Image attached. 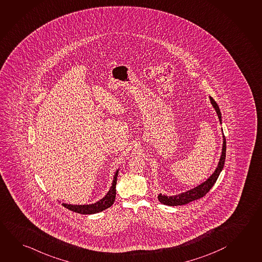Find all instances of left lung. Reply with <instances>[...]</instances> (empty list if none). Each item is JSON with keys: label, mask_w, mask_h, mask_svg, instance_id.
I'll return each instance as SVG.
<instances>
[{"label": "left lung", "mask_w": 262, "mask_h": 262, "mask_svg": "<svg viewBox=\"0 0 262 262\" xmlns=\"http://www.w3.org/2000/svg\"><path fill=\"white\" fill-rule=\"evenodd\" d=\"M209 100H210L212 106L214 107L216 113L218 114L220 123L222 124V114H221L219 106L211 97H209ZM223 138H224L223 151H222V155H221L218 166L216 168L214 172L212 173V176H209V179H207V181L202 183L200 186H198L195 188L190 189V190L186 191L185 193L179 194V195L167 196V195L160 194L158 195V199H159V201L161 203L167 205V206H180V205L187 204L191 201H194V200H199L200 198H203L210 190V188L213 186V185L217 181L220 173H221V171H222L224 166V162H225V157H226V139H225L224 136Z\"/></svg>", "instance_id": "1"}]
</instances>
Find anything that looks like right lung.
<instances>
[{"label":"right lung","instance_id":"1","mask_svg":"<svg viewBox=\"0 0 262 262\" xmlns=\"http://www.w3.org/2000/svg\"><path fill=\"white\" fill-rule=\"evenodd\" d=\"M117 176H118V171H116L114 174L113 186H111L109 192L106 194L103 199L99 200L94 204L70 205L62 203V206L74 212L80 213V214H94V213H98L104 209H108L112 205L114 204V200H115V195H116L115 186H116V182H117Z\"/></svg>","mask_w":262,"mask_h":262}]
</instances>
